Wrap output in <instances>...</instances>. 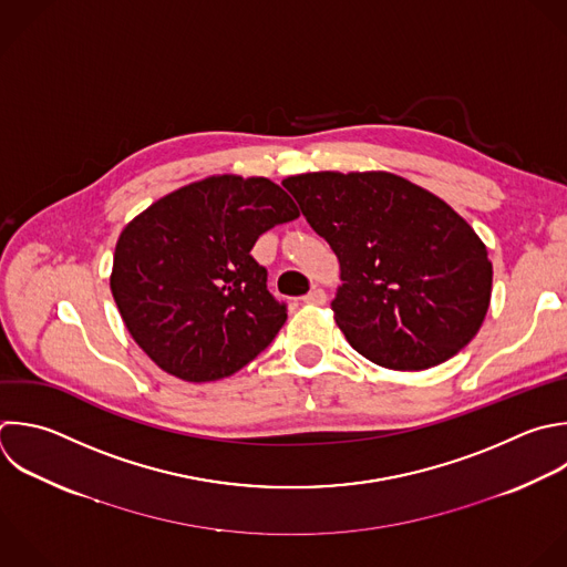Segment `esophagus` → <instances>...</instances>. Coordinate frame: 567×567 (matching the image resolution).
Returning <instances> with one entry per match:
<instances>
[{
    "mask_svg": "<svg viewBox=\"0 0 567 567\" xmlns=\"http://www.w3.org/2000/svg\"><path fill=\"white\" fill-rule=\"evenodd\" d=\"M303 301L310 303V306H323V303H326V292H323L321 288H312V290L303 297Z\"/></svg>",
    "mask_w": 567,
    "mask_h": 567,
    "instance_id": "obj_1",
    "label": "esophagus"
}]
</instances>
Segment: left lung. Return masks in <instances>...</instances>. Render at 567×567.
I'll use <instances>...</instances> for the list:
<instances>
[{
  "label": "left lung",
  "instance_id": "1",
  "mask_svg": "<svg viewBox=\"0 0 567 567\" xmlns=\"http://www.w3.org/2000/svg\"><path fill=\"white\" fill-rule=\"evenodd\" d=\"M281 184L339 259L332 312L359 354L390 370H425L474 339L489 308L492 261L443 199L383 171Z\"/></svg>",
  "mask_w": 567,
  "mask_h": 567
}]
</instances>
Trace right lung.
<instances>
[{
  "label": "right lung",
  "mask_w": 567,
  "mask_h": 567,
  "mask_svg": "<svg viewBox=\"0 0 567 567\" xmlns=\"http://www.w3.org/2000/svg\"><path fill=\"white\" fill-rule=\"evenodd\" d=\"M299 217L266 177L213 175L157 199L120 235L111 290L135 343L168 374H235L288 319L250 250Z\"/></svg>",
  "instance_id": "right-lung-1"
}]
</instances>
